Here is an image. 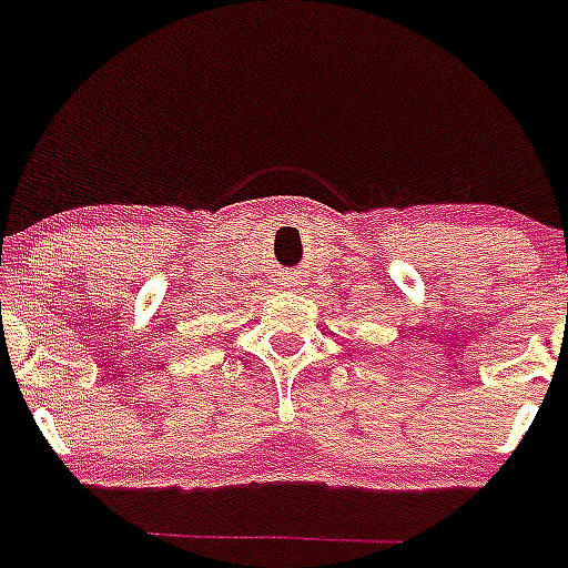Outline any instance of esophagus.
Listing matches in <instances>:
<instances>
[{
    "mask_svg": "<svg viewBox=\"0 0 568 568\" xmlns=\"http://www.w3.org/2000/svg\"><path fill=\"white\" fill-rule=\"evenodd\" d=\"M291 285H296V283H291Z\"/></svg>",
    "mask_w": 568,
    "mask_h": 568,
    "instance_id": "esophagus-1",
    "label": "esophagus"
}]
</instances>
